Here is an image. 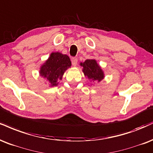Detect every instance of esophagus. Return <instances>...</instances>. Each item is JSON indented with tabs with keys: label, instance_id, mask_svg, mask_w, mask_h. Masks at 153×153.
<instances>
[{
	"label": "esophagus",
	"instance_id": "34e87169",
	"mask_svg": "<svg viewBox=\"0 0 153 153\" xmlns=\"http://www.w3.org/2000/svg\"><path fill=\"white\" fill-rule=\"evenodd\" d=\"M77 63H78V58H75V57L72 58V64H73V65L75 66L77 65Z\"/></svg>",
	"mask_w": 153,
	"mask_h": 153
}]
</instances>
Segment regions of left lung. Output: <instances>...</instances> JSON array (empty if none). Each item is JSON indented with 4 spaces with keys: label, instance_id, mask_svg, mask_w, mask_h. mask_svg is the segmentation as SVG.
Returning <instances> with one entry per match:
<instances>
[{
    "label": "left lung",
    "instance_id": "obj_1",
    "mask_svg": "<svg viewBox=\"0 0 153 153\" xmlns=\"http://www.w3.org/2000/svg\"><path fill=\"white\" fill-rule=\"evenodd\" d=\"M80 65L83 67L82 71L85 75L88 76L89 79L97 80L98 82L103 79V72L95 60H86L83 63H81Z\"/></svg>",
    "mask_w": 153,
    "mask_h": 153
}]
</instances>
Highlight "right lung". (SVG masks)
I'll use <instances>...</instances> for the list:
<instances>
[{"mask_svg": "<svg viewBox=\"0 0 153 153\" xmlns=\"http://www.w3.org/2000/svg\"><path fill=\"white\" fill-rule=\"evenodd\" d=\"M71 66L68 56L60 53H53L40 68V75L47 78L51 86L57 85L58 79H61L64 72Z\"/></svg>", "mask_w": 153, "mask_h": 153, "instance_id": "right-lung-1", "label": "right lung"}]
</instances>
